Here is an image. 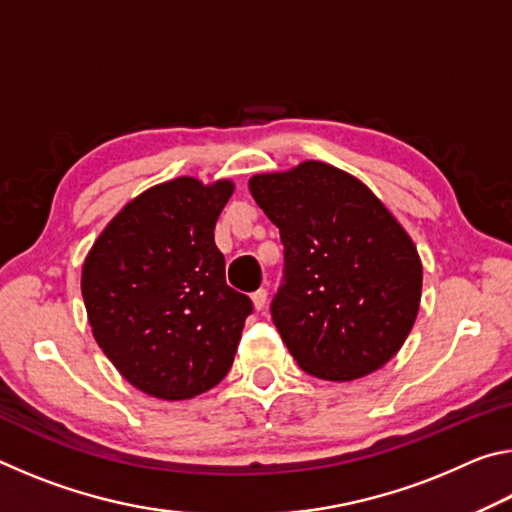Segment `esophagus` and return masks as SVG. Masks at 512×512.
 I'll return each mask as SVG.
<instances>
[{
  "instance_id": "obj_1",
  "label": "esophagus",
  "mask_w": 512,
  "mask_h": 512,
  "mask_svg": "<svg viewBox=\"0 0 512 512\" xmlns=\"http://www.w3.org/2000/svg\"><path fill=\"white\" fill-rule=\"evenodd\" d=\"M266 300H268L266 289H259V291L253 293V305H255L257 311H262L266 307Z\"/></svg>"
}]
</instances>
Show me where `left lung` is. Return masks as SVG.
Returning a JSON list of instances; mask_svg holds the SVG:
<instances>
[{"instance_id": "8db88e82", "label": "left lung", "mask_w": 512, "mask_h": 512, "mask_svg": "<svg viewBox=\"0 0 512 512\" xmlns=\"http://www.w3.org/2000/svg\"><path fill=\"white\" fill-rule=\"evenodd\" d=\"M250 194L280 228L273 323L298 366L352 381L391 361L415 323L422 262L384 203L350 173L307 160L257 173Z\"/></svg>"}]
</instances>
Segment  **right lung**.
<instances>
[{
    "instance_id": "1",
    "label": "right lung",
    "mask_w": 512,
    "mask_h": 512,
    "mask_svg": "<svg viewBox=\"0 0 512 512\" xmlns=\"http://www.w3.org/2000/svg\"><path fill=\"white\" fill-rule=\"evenodd\" d=\"M230 180L176 178L133 198L85 257L81 293L103 354L158 400H189L228 375L248 296L225 284L214 225Z\"/></svg>"
}]
</instances>
